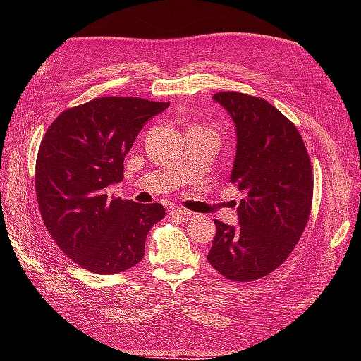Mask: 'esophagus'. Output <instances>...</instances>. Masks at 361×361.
Returning a JSON list of instances; mask_svg holds the SVG:
<instances>
[{"label": "esophagus", "instance_id": "1", "mask_svg": "<svg viewBox=\"0 0 361 361\" xmlns=\"http://www.w3.org/2000/svg\"><path fill=\"white\" fill-rule=\"evenodd\" d=\"M167 211L170 215H178V216H190L191 212L183 209V207H179V206H167Z\"/></svg>", "mask_w": 361, "mask_h": 361}]
</instances>
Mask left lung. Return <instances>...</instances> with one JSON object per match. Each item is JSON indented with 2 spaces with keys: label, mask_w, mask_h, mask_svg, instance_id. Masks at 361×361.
<instances>
[{
  "label": "left lung",
  "mask_w": 361,
  "mask_h": 361,
  "mask_svg": "<svg viewBox=\"0 0 361 361\" xmlns=\"http://www.w3.org/2000/svg\"><path fill=\"white\" fill-rule=\"evenodd\" d=\"M214 101L235 122L231 182L245 197L236 209L239 226L215 220L207 262L228 280H257L300 241L312 209V164L297 126L268 101L238 92L215 93Z\"/></svg>",
  "instance_id": "obj_1"
}]
</instances>
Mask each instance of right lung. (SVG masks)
Segmentation results:
<instances>
[{"label": "right lung", "instance_id": "obj_1", "mask_svg": "<svg viewBox=\"0 0 361 361\" xmlns=\"http://www.w3.org/2000/svg\"><path fill=\"white\" fill-rule=\"evenodd\" d=\"M170 102L105 96L64 110L48 128L36 159L42 220L60 250L96 274H118L145 256L146 238L166 209L110 197L123 161L150 117Z\"/></svg>", "mask_w": 361, "mask_h": 361}]
</instances>
